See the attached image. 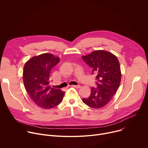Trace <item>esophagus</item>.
Instances as JSON below:
<instances>
[{
	"mask_svg": "<svg viewBox=\"0 0 148 148\" xmlns=\"http://www.w3.org/2000/svg\"><path fill=\"white\" fill-rule=\"evenodd\" d=\"M72 87H73V88H80V85H72Z\"/></svg>",
	"mask_w": 148,
	"mask_h": 148,
	"instance_id": "1",
	"label": "esophagus"
}]
</instances>
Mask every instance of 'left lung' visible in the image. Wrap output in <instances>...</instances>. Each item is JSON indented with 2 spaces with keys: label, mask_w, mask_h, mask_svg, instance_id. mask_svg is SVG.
<instances>
[{
  "label": "left lung",
  "mask_w": 148,
  "mask_h": 148,
  "mask_svg": "<svg viewBox=\"0 0 148 148\" xmlns=\"http://www.w3.org/2000/svg\"><path fill=\"white\" fill-rule=\"evenodd\" d=\"M82 58L92 68L97 86L92 87L90 96L82 101L90 108H101L110 102L119 87L121 72L119 60L113 54L102 50Z\"/></svg>",
  "instance_id": "1"
}]
</instances>
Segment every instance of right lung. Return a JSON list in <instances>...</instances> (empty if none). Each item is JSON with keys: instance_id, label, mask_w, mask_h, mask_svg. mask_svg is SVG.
Instances as JSON below:
<instances>
[{"instance_id": "right-lung-1", "label": "right lung", "mask_w": 148, "mask_h": 148, "mask_svg": "<svg viewBox=\"0 0 148 148\" xmlns=\"http://www.w3.org/2000/svg\"><path fill=\"white\" fill-rule=\"evenodd\" d=\"M58 57L51 53L34 56L25 64L23 72L26 90L38 106L52 109L62 101L64 92L51 86V71L59 62Z\"/></svg>"}]
</instances>
